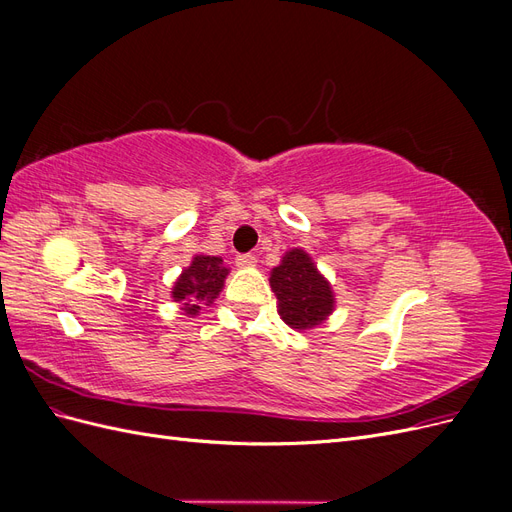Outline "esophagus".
<instances>
[{
  "label": "esophagus",
  "instance_id": "1",
  "mask_svg": "<svg viewBox=\"0 0 512 512\" xmlns=\"http://www.w3.org/2000/svg\"><path fill=\"white\" fill-rule=\"evenodd\" d=\"M235 262H237V267H254L256 265V256L254 254H239L235 258Z\"/></svg>",
  "mask_w": 512,
  "mask_h": 512
}]
</instances>
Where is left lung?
Segmentation results:
<instances>
[{
    "label": "left lung",
    "mask_w": 512,
    "mask_h": 512,
    "mask_svg": "<svg viewBox=\"0 0 512 512\" xmlns=\"http://www.w3.org/2000/svg\"><path fill=\"white\" fill-rule=\"evenodd\" d=\"M269 282L280 301V316L292 329H312L333 312L331 286L303 250L286 252Z\"/></svg>",
    "instance_id": "1"
}]
</instances>
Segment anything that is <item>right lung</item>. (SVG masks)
Instances as JSON below:
<instances>
[{
  "mask_svg": "<svg viewBox=\"0 0 512 512\" xmlns=\"http://www.w3.org/2000/svg\"><path fill=\"white\" fill-rule=\"evenodd\" d=\"M228 269L224 267L222 258L218 256H196L192 265L181 273L175 282L173 297L183 305L185 314H198L203 303H211L218 297Z\"/></svg>",
  "mask_w": 512,
  "mask_h": 512,
  "instance_id": "right-lung-1",
  "label": "right lung"
}]
</instances>
